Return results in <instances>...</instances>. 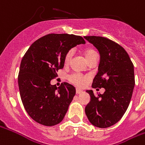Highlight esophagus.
<instances>
[{
  "label": "esophagus",
  "mask_w": 145,
  "mask_h": 145,
  "mask_svg": "<svg viewBox=\"0 0 145 145\" xmlns=\"http://www.w3.org/2000/svg\"><path fill=\"white\" fill-rule=\"evenodd\" d=\"M83 93V90H80V89H77L76 90V93L77 94H80V93Z\"/></svg>",
  "instance_id": "obj_1"
}]
</instances>
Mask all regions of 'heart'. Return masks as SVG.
Returning <instances> with one entry per match:
<instances>
[{
	"label": "heart",
	"mask_w": 145,
	"mask_h": 145,
	"mask_svg": "<svg viewBox=\"0 0 145 145\" xmlns=\"http://www.w3.org/2000/svg\"><path fill=\"white\" fill-rule=\"evenodd\" d=\"M73 54H74V52H73L72 49H71V50H69L68 52L66 53V55L65 56V62L66 64H68V63L70 62L71 59L72 58ZM84 54L87 61H88L90 58H92L93 56L97 55V52L93 49H92V48H87V49L85 50ZM69 78H70V80L74 84L77 85L78 87L84 86L87 80V77L83 76L80 74H73L71 75Z\"/></svg>",
	"instance_id": "1"
}]
</instances>
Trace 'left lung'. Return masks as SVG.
Listing matches in <instances>:
<instances>
[{
  "mask_svg": "<svg viewBox=\"0 0 145 145\" xmlns=\"http://www.w3.org/2000/svg\"><path fill=\"white\" fill-rule=\"evenodd\" d=\"M84 38L100 55L92 87L105 89L103 94L97 96L92 90L86 91L90 101L85 107V113L94 126L108 128L118 122L129 107L135 87L134 65L126 51L113 41L101 36Z\"/></svg>",
  "mask_w": 145,
  "mask_h": 145,
  "instance_id": "left-lung-1",
  "label": "left lung"
}]
</instances>
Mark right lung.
Returning <instances> with one entry per match:
<instances>
[{
  "instance_id": "add662e5",
  "label": "right lung",
  "mask_w": 145,
  "mask_h": 145,
  "mask_svg": "<svg viewBox=\"0 0 145 145\" xmlns=\"http://www.w3.org/2000/svg\"><path fill=\"white\" fill-rule=\"evenodd\" d=\"M80 44H85L80 36L48 34L34 42L21 61L18 76L21 99L29 116L39 124H58L68 111L75 87L65 82L57 88L51 80L64 68L66 53Z\"/></svg>"
}]
</instances>
